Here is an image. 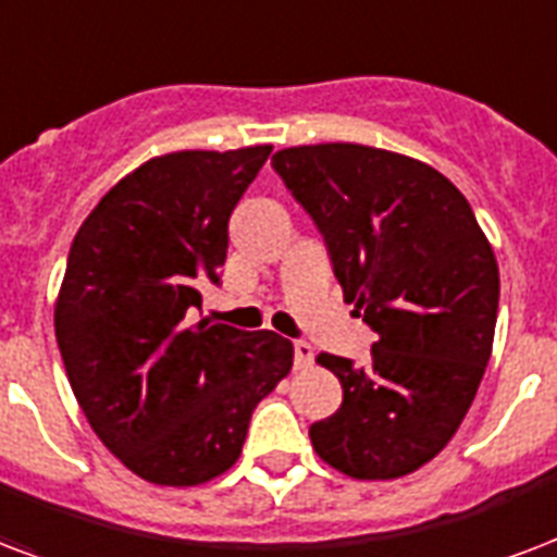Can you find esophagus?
<instances>
[{
	"instance_id": "obj_1",
	"label": "esophagus",
	"mask_w": 557,
	"mask_h": 557,
	"mask_svg": "<svg viewBox=\"0 0 557 557\" xmlns=\"http://www.w3.org/2000/svg\"><path fill=\"white\" fill-rule=\"evenodd\" d=\"M315 359V350L307 342H295V368H309Z\"/></svg>"
}]
</instances>
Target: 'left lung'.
I'll return each mask as SVG.
<instances>
[{"instance_id": "1", "label": "left lung", "mask_w": 557, "mask_h": 557, "mask_svg": "<svg viewBox=\"0 0 557 557\" xmlns=\"http://www.w3.org/2000/svg\"><path fill=\"white\" fill-rule=\"evenodd\" d=\"M271 165L318 233L345 300L376 333L371 359L318 356L342 406L309 426L326 465L397 479L461 426L494 347L499 269L470 203L432 165L382 148H283Z\"/></svg>"}]
</instances>
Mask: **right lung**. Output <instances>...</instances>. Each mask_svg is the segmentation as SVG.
I'll list each match as a JSON object with an SVG mask.
<instances>
[{
  "label": "right lung",
  "instance_id": "right-lung-1",
  "mask_svg": "<svg viewBox=\"0 0 557 557\" xmlns=\"http://www.w3.org/2000/svg\"><path fill=\"white\" fill-rule=\"evenodd\" d=\"M269 154L154 157L72 239L54 307L63 368L101 444L154 485H201L236 465L257 403L292 368V342L271 330L193 324Z\"/></svg>",
  "mask_w": 557,
  "mask_h": 557
}]
</instances>
